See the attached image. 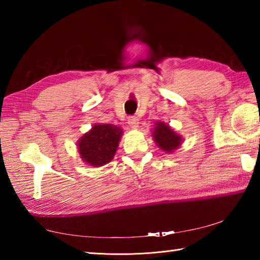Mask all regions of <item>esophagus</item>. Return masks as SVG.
Instances as JSON below:
<instances>
[{"label":"esophagus","mask_w":260,"mask_h":260,"mask_svg":"<svg viewBox=\"0 0 260 260\" xmlns=\"http://www.w3.org/2000/svg\"><path fill=\"white\" fill-rule=\"evenodd\" d=\"M127 123L132 127V128H136V127H139V119L135 116H129L128 119H127Z\"/></svg>","instance_id":"1"}]
</instances>
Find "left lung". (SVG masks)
Here are the masks:
<instances>
[{
  "instance_id": "obj_1",
  "label": "left lung",
  "mask_w": 260,
  "mask_h": 260,
  "mask_svg": "<svg viewBox=\"0 0 260 260\" xmlns=\"http://www.w3.org/2000/svg\"><path fill=\"white\" fill-rule=\"evenodd\" d=\"M153 139L161 150L168 153L175 151L182 143V137L163 121H157L155 124Z\"/></svg>"
}]
</instances>
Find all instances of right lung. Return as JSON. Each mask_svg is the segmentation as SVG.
I'll list each match as a JSON object with an SVG mask.
<instances>
[{
    "mask_svg": "<svg viewBox=\"0 0 260 260\" xmlns=\"http://www.w3.org/2000/svg\"><path fill=\"white\" fill-rule=\"evenodd\" d=\"M121 134L123 129L116 125H93L77 143L82 161L97 168L109 163L117 151Z\"/></svg>",
    "mask_w": 260,
    "mask_h": 260,
    "instance_id": "add662e5",
    "label": "right lung"
}]
</instances>
